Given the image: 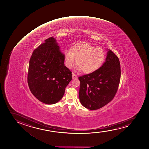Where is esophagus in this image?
I'll use <instances>...</instances> for the list:
<instances>
[{
	"label": "esophagus",
	"mask_w": 149,
	"mask_h": 149,
	"mask_svg": "<svg viewBox=\"0 0 149 149\" xmlns=\"http://www.w3.org/2000/svg\"><path fill=\"white\" fill-rule=\"evenodd\" d=\"M77 78H78V77L75 74L72 73V78H73V79H77Z\"/></svg>",
	"instance_id": "1"
}]
</instances>
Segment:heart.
Returning a JSON list of instances; mask_svg holds the SVG:
<instances>
[{
    "mask_svg": "<svg viewBox=\"0 0 149 149\" xmlns=\"http://www.w3.org/2000/svg\"><path fill=\"white\" fill-rule=\"evenodd\" d=\"M66 66L71 68L75 62L76 70L92 73L100 68L105 57V51L101 47H95L89 42L76 44L71 50L64 52Z\"/></svg>",
    "mask_w": 149,
    "mask_h": 149,
    "instance_id": "b5f03b06",
    "label": "heart"
}]
</instances>
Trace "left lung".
Instances as JSON below:
<instances>
[{"instance_id":"left-lung-1","label":"left lung","mask_w":149,"mask_h":149,"mask_svg":"<svg viewBox=\"0 0 149 149\" xmlns=\"http://www.w3.org/2000/svg\"><path fill=\"white\" fill-rule=\"evenodd\" d=\"M102 66L95 72L79 77L81 104L90 110L100 109L116 95L121 76L120 64L117 56L107 49Z\"/></svg>"}]
</instances>
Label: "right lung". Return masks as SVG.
<instances>
[{"mask_svg": "<svg viewBox=\"0 0 149 149\" xmlns=\"http://www.w3.org/2000/svg\"><path fill=\"white\" fill-rule=\"evenodd\" d=\"M65 55L55 38H49L33 51L31 57L28 83L31 92L41 102L56 104L62 99L72 80L64 65Z\"/></svg>", "mask_w": 149, "mask_h": 149, "instance_id": "right-lung-1", "label": "right lung"}]
</instances>
